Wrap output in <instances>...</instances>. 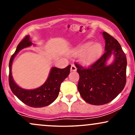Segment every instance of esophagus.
Returning <instances> with one entry per match:
<instances>
[{
    "mask_svg": "<svg viewBox=\"0 0 135 135\" xmlns=\"http://www.w3.org/2000/svg\"><path fill=\"white\" fill-rule=\"evenodd\" d=\"M70 70L71 71H76L77 70V68H76V66H75V65L72 64V65H71Z\"/></svg>",
    "mask_w": 135,
    "mask_h": 135,
    "instance_id": "obj_1",
    "label": "esophagus"
}]
</instances>
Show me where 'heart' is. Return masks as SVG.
I'll list each match as a JSON object with an SVG mask.
<instances>
[{
  "label": "heart",
  "mask_w": 135,
  "mask_h": 135,
  "mask_svg": "<svg viewBox=\"0 0 135 135\" xmlns=\"http://www.w3.org/2000/svg\"><path fill=\"white\" fill-rule=\"evenodd\" d=\"M75 52L77 55H81L80 60L83 64L89 65L101 55L102 47L98 44L91 46L90 43H88L77 48Z\"/></svg>",
  "instance_id": "b5f03b06"
}]
</instances>
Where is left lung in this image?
<instances>
[{"instance_id":"1","label":"left lung","mask_w":135,"mask_h":135,"mask_svg":"<svg viewBox=\"0 0 135 135\" xmlns=\"http://www.w3.org/2000/svg\"><path fill=\"white\" fill-rule=\"evenodd\" d=\"M103 55L88 67L75 63L79 74L77 88L84 101L91 105H101L112 101L123 90L126 83V56L119 42L107 32ZM115 56L112 64L106 65L111 54Z\"/></svg>"}]
</instances>
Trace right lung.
<instances>
[{"mask_svg":"<svg viewBox=\"0 0 135 135\" xmlns=\"http://www.w3.org/2000/svg\"><path fill=\"white\" fill-rule=\"evenodd\" d=\"M32 44L28 35H26L18 45L15 53L11 57L9 61V84L12 92L23 103L32 107L40 108L47 106L52 103L58 97L61 84L69 75L70 70V65L65 69L52 67L47 80L41 87L27 90L22 89L14 82L11 74V66L13 59L21 49L28 47Z\"/></svg>","mask_w":135,"mask_h":135,"instance_id":"1","label":"right lung"}]
</instances>
